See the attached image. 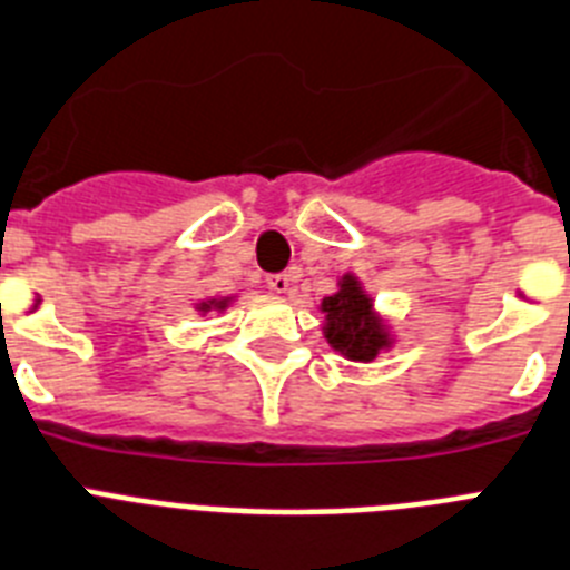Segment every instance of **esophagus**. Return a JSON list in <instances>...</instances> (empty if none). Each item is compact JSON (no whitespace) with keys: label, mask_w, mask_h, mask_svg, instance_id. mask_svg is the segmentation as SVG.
Instances as JSON below:
<instances>
[{"label":"esophagus","mask_w":570,"mask_h":570,"mask_svg":"<svg viewBox=\"0 0 570 570\" xmlns=\"http://www.w3.org/2000/svg\"><path fill=\"white\" fill-rule=\"evenodd\" d=\"M266 286H269L272 292H278V295H284V292H289V275H286V272H278V275H269V278H266Z\"/></svg>","instance_id":"1"}]
</instances>
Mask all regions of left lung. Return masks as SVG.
Masks as SVG:
<instances>
[{"label": "left lung", "mask_w": 570, "mask_h": 570, "mask_svg": "<svg viewBox=\"0 0 570 570\" xmlns=\"http://www.w3.org/2000/svg\"><path fill=\"white\" fill-rule=\"evenodd\" d=\"M324 313V338L335 353L355 364H370L393 350V324L375 309V298L355 272H344L338 289L318 304Z\"/></svg>", "instance_id": "1"}]
</instances>
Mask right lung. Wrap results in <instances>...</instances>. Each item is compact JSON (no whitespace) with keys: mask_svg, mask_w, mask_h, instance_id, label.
<instances>
[{"mask_svg":"<svg viewBox=\"0 0 570 570\" xmlns=\"http://www.w3.org/2000/svg\"><path fill=\"white\" fill-rule=\"evenodd\" d=\"M237 301V292L232 295H215V298H203L195 304V313L197 315H209V313H226L232 304Z\"/></svg>","mask_w":570,"mask_h":570,"instance_id":"1","label":"right lung"}]
</instances>
